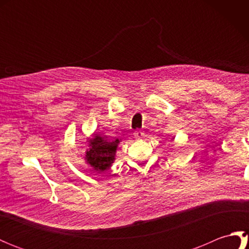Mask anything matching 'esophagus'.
<instances>
[{
	"instance_id": "34e87169",
	"label": "esophagus",
	"mask_w": 249,
	"mask_h": 249,
	"mask_svg": "<svg viewBox=\"0 0 249 249\" xmlns=\"http://www.w3.org/2000/svg\"><path fill=\"white\" fill-rule=\"evenodd\" d=\"M134 136H135V138L140 139V138H142V137L144 136V133L142 130H136L135 133H134Z\"/></svg>"
}]
</instances>
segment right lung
Wrapping results in <instances>:
<instances>
[{
	"label": "right lung",
	"instance_id": "1",
	"mask_svg": "<svg viewBox=\"0 0 249 249\" xmlns=\"http://www.w3.org/2000/svg\"><path fill=\"white\" fill-rule=\"evenodd\" d=\"M89 142V150L87 152L86 160L95 171H106L114 160L116 147L120 140H108L100 136H95Z\"/></svg>",
	"mask_w": 249,
	"mask_h": 249
}]
</instances>
